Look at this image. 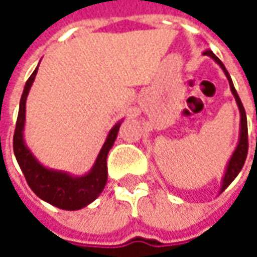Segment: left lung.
Wrapping results in <instances>:
<instances>
[{
    "mask_svg": "<svg viewBox=\"0 0 257 257\" xmlns=\"http://www.w3.org/2000/svg\"><path fill=\"white\" fill-rule=\"evenodd\" d=\"M203 54L212 57L213 60L222 67V70L224 71V74H226V77H227V80H229L230 90H232L233 95H234V98H236V103H237V105H239V111H240V139H239V144H237V147H236L234 153L232 154V159H230V162H229V164H227V169H226V173H224L222 189H220V193H222L223 190H224V189H226V187H227V186L234 180V177H236V176L239 174V172L242 170L243 164H244V162H246L247 150H249V140H247V120H246V111H244V107H243L242 101H240L239 95H237V93H236V88H234V85H233L232 78H230V75H229V73H227L226 67L223 65L222 61H220L216 55L213 54L210 50L204 51Z\"/></svg>",
    "mask_w": 257,
    "mask_h": 257,
    "instance_id": "obj_1",
    "label": "left lung"
}]
</instances>
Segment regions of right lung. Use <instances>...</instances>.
Here are the masks:
<instances>
[{
    "instance_id": "1",
    "label": "right lung",
    "mask_w": 257,
    "mask_h": 257,
    "mask_svg": "<svg viewBox=\"0 0 257 257\" xmlns=\"http://www.w3.org/2000/svg\"><path fill=\"white\" fill-rule=\"evenodd\" d=\"M37 70L38 67L27 80L24 91L21 95L20 111L15 124L14 140H13L14 154L21 170L24 173L28 186L40 199L63 210H78L95 200L98 194L103 192L104 186L107 183V154L108 150L113 147L114 140L120 128V123L115 124L110 130L103 149L95 160V164L88 174L81 177H71L67 173L45 169L44 166H41L35 160L34 156L27 149L23 137L25 123V101L37 75Z\"/></svg>"
}]
</instances>
